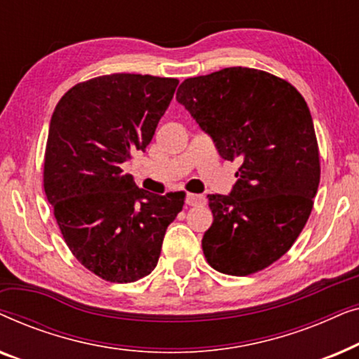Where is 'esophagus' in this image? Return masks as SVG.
<instances>
[{"label": "esophagus", "mask_w": 359, "mask_h": 359, "mask_svg": "<svg viewBox=\"0 0 359 359\" xmlns=\"http://www.w3.org/2000/svg\"><path fill=\"white\" fill-rule=\"evenodd\" d=\"M186 204H188V205H201V204H205V198H204L203 194L188 193V194H186Z\"/></svg>", "instance_id": "1"}]
</instances>
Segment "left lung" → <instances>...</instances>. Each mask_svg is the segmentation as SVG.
I'll list each match as a JSON object with an SVG mask.
<instances>
[{
  "instance_id": "obj_1",
  "label": "left lung",
  "mask_w": 359,
  "mask_h": 359,
  "mask_svg": "<svg viewBox=\"0 0 359 359\" xmlns=\"http://www.w3.org/2000/svg\"><path fill=\"white\" fill-rule=\"evenodd\" d=\"M176 101L214 140L224 160L242 161L230 194H209L208 263L232 276L283 257L311 215L320 181L316 129L291 83L232 67L181 83Z\"/></svg>"
}]
</instances>
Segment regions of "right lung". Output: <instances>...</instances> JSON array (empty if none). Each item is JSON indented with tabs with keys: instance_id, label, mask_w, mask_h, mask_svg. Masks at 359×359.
<instances>
[{
	"instance_id": "obj_1",
	"label": "right lung",
	"mask_w": 359,
	"mask_h": 359,
	"mask_svg": "<svg viewBox=\"0 0 359 359\" xmlns=\"http://www.w3.org/2000/svg\"><path fill=\"white\" fill-rule=\"evenodd\" d=\"M176 78L114 73L78 83L53 111L43 189L75 258L111 283L154 271L184 193H149L122 173L145 151L178 86Z\"/></svg>"
}]
</instances>
